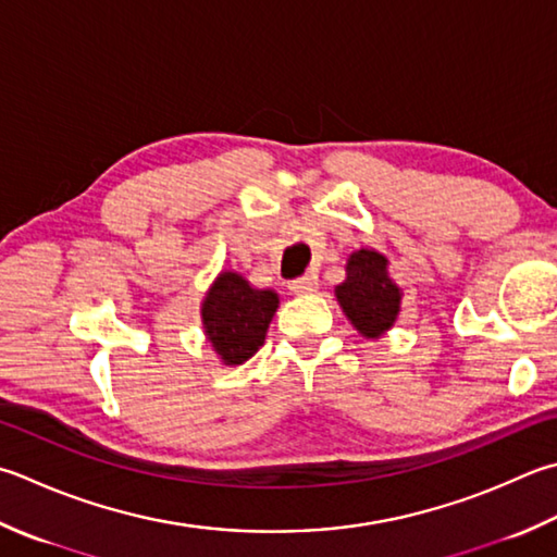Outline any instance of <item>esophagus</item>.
Here are the masks:
<instances>
[{
    "mask_svg": "<svg viewBox=\"0 0 557 557\" xmlns=\"http://www.w3.org/2000/svg\"><path fill=\"white\" fill-rule=\"evenodd\" d=\"M315 289H319V277H315L313 272H309V275H304L299 280H294L289 285V292H294V294H313Z\"/></svg>",
    "mask_w": 557,
    "mask_h": 557,
    "instance_id": "34e87169",
    "label": "esophagus"
}]
</instances>
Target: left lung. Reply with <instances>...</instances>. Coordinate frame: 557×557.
<instances>
[{
  "instance_id": "obj_1",
  "label": "left lung",
  "mask_w": 557,
  "mask_h": 557,
  "mask_svg": "<svg viewBox=\"0 0 557 557\" xmlns=\"http://www.w3.org/2000/svg\"><path fill=\"white\" fill-rule=\"evenodd\" d=\"M335 299L359 335L379 341L398 321L403 289L391 277L384 253L357 248L347 256L345 280L335 285Z\"/></svg>"
}]
</instances>
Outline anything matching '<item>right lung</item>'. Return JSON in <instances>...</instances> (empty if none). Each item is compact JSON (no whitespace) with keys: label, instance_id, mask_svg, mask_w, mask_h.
<instances>
[{"label":"right lung","instance_id":"obj_1","mask_svg":"<svg viewBox=\"0 0 557 557\" xmlns=\"http://www.w3.org/2000/svg\"><path fill=\"white\" fill-rule=\"evenodd\" d=\"M277 307L275 289L253 287L242 272L222 270L200 304L205 341L222 364H244L265 343Z\"/></svg>","mask_w":557,"mask_h":557}]
</instances>
